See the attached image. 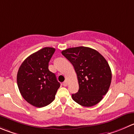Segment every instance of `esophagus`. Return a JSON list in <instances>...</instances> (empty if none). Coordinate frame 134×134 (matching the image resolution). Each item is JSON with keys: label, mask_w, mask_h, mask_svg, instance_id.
Instances as JSON below:
<instances>
[{"label": "esophagus", "mask_w": 134, "mask_h": 134, "mask_svg": "<svg viewBox=\"0 0 134 134\" xmlns=\"http://www.w3.org/2000/svg\"><path fill=\"white\" fill-rule=\"evenodd\" d=\"M68 85V82H67V80H65V81H64L63 82V86H67Z\"/></svg>", "instance_id": "34e87169"}]
</instances>
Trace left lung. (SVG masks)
Returning <instances> with one entry per match:
<instances>
[{
    "label": "left lung",
    "instance_id": "obj_1",
    "mask_svg": "<svg viewBox=\"0 0 134 134\" xmlns=\"http://www.w3.org/2000/svg\"><path fill=\"white\" fill-rule=\"evenodd\" d=\"M62 54L72 63L77 75L79 89L72 94V99L84 107L97 104L108 92L112 79L111 68L104 57L84 46L70 48Z\"/></svg>",
    "mask_w": 134,
    "mask_h": 134
}]
</instances>
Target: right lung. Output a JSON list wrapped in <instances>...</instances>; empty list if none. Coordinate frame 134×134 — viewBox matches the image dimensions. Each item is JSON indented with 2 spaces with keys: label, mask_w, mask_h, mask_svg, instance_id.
Segmentation results:
<instances>
[{
  "label": "right lung",
  "mask_w": 134,
  "mask_h": 134,
  "mask_svg": "<svg viewBox=\"0 0 134 134\" xmlns=\"http://www.w3.org/2000/svg\"><path fill=\"white\" fill-rule=\"evenodd\" d=\"M55 48L45 47L27 57L17 75V83L22 97L29 103L43 107L51 103L60 83L48 69V63Z\"/></svg>",
  "instance_id": "add662e5"
}]
</instances>
